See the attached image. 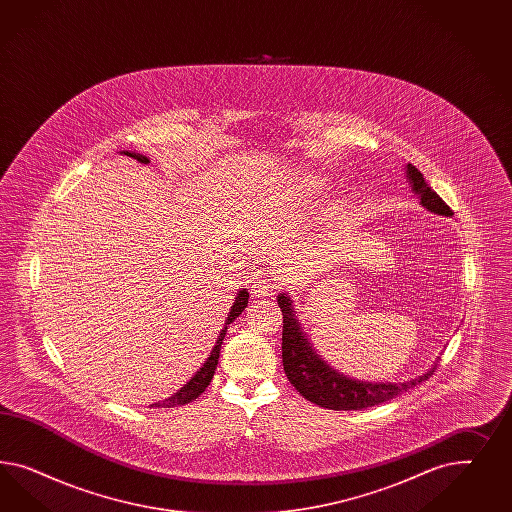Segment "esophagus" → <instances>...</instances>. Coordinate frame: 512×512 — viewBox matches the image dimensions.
<instances>
[{
    "label": "esophagus",
    "instance_id": "1",
    "mask_svg": "<svg viewBox=\"0 0 512 512\" xmlns=\"http://www.w3.org/2000/svg\"><path fill=\"white\" fill-rule=\"evenodd\" d=\"M251 295L257 296V298H264V296L274 295L276 291V281L270 279V276H266L264 272H253L251 276Z\"/></svg>",
    "mask_w": 512,
    "mask_h": 512
}]
</instances>
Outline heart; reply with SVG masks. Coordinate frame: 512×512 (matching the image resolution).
Returning <instances> with one entry per match:
<instances>
[{"instance_id":"1","label":"heart","mask_w":512,"mask_h":512,"mask_svg":"<svg viewBox=\"0 0 512 512\" xmlns=\"http://www.w3.org/2000/svg\"><path fill=\"white\" fill-rule=\"evenodd\" d=\"M323 189H325L323 180H319V178H315V176H306V178L298 180V184H296L295 187L296 195H298V197H304V199L317 197Z\"/></svg>"}]
</instances>
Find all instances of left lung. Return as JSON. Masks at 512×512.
Instances as JSON below:
<instances>
[{
    "label": "left lung",
    "mask_w": 512,
    "mask_h": 512,
    "mask_svg": "<svg viewBox=\"0 0 512 512\" xmlns=\"http://www.w3.org/2000/svg\"><path fill=\"white\" fill-rule=\"evenodd\" d=\"M407 178L413 184V191L420 197L422 206L432 210L435 214L441 216H452L449 204L443 201L428 182L424 180L422 172L413 167L411 163L407 165ZM279 308L283 313V338H281V357H283V368L285 375L291 381V385L300 392L306 400L311 403H317L326 409L334 411H358L373 407L379 403L388 402L402 392H407L409 388L417 387L422 381L430 379L434 375L435 364L432 370L422 373L413 381L405 383H362L349 379L345 375L332 370L326 362H323L319 355L311 349L310 343L306 341L304 332L296 323L295 313H293V304L289 296H278Z\"/></svg>",
    "instance_id": "obj_1"
}]
</instances>
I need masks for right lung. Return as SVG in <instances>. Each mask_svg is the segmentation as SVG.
<instances>
[{
	"mask_svg": "<svg viewBox=\"0 0 512 512\" xmlns=\"http://www.w3.org/2000/svg\"><path fill=\"white\" fill-rule=\"evenodd\" d=\"M124 155L135 157L139 163H150V161H148V157H144V155L131 154V152H124ZM248 298L249 293L246 289H244V291H240V293L236 295V300H234L233 308L229 311V317H227V321H225V325H223V330H221V332H219V336H217L216 347L212 349L210 357L206 358V362L202 364L201 370L189 379V383H187V385L180 388L176 394H172L171 398H167L163 403H152V407H163V405H165V407H178V405H186V403L193 402L195 398H199V396H201L202 392L206 390V387L210 385V381H212L214 373H216L219 351H221V343H223V338H225V334H227V325H231L234 319H236V317L244 311V308L248 306Z\"/></svg>",
	"mask_w": 512,
	"mask_h": 512,
	"instance_id": "1",
	"label": "right lung"
}]
</instances>
